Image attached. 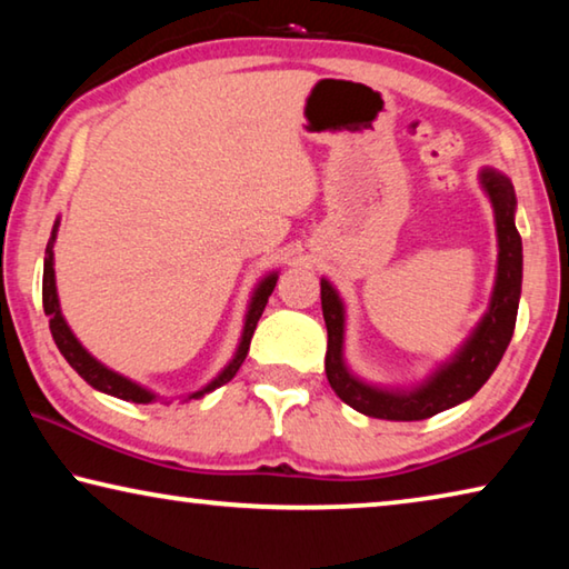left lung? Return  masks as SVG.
<instances>
[{"label": "left lung", "instance_id": "left-lung-1", "mask_svg": "<svg viewBox=\"0 0 569 569\" xmlns=\"http://www.w3.org/2000/svg\"><path fill=\"white\" fill-rule=\"evenodd\" d=\"M479 182L495 208L497 223V278L492 301L481 316L477 329L459 346V351L445 361L431 377L413 389H381L361 381L343 361L346 311L336 288L321 278V308L329 349H326V377L331 389L351 409L373 419L421 421L467 401L485 387L497 363L502 361L515 333L519 293H522V238L515 226L517 198L512 180L499 170L485 168Z\"/></svg>", "mask_w": 569, "mask_h": 569}]
</instances>
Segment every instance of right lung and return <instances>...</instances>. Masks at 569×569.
<instances>
[{"mask_svg":"<svg viewBox=\"0 0 569 569\" xmlns=\"http://www.w3.org/2000/svg\"><path fill=\"white\" fill-rule=\"evenodd\" d=\"M57 228H60V220H54L52 226V236H50V243H47L44 250V273H42V306H44V313L50 316V331H52V339L57 343V349L67 359V363L72 366V369L80 373V377L90 383L92 389H98L102 393H110L114 399H122V401H132V403H150L156 401V393L148 391L146 387H140V383L130 381L128 377H122V373L108 369V366L100 363L94 356L84 349V346L74 339V333L70 331V326H67L64 316L60 311V298H57V283H54V238H57ZM278 281V273H268L261 283L256 286L253 296H250V303H248V313H246V323H243V336H240V343L236 349V356L230 359V363L226 366L223 371L218 373V377L203 387L200 391H192L188 399H198L203 397V393L213 391L218 387H223L230 379L236 377V371L240 369V363L246 361V353L250 349V339H253V331L258 326V319H261L263 308L268 303V296L273 293Z\"/></svg>","mask_w":569,"mask_h":569,"instance_id":"1","label":"right lung"}]
</instances>
